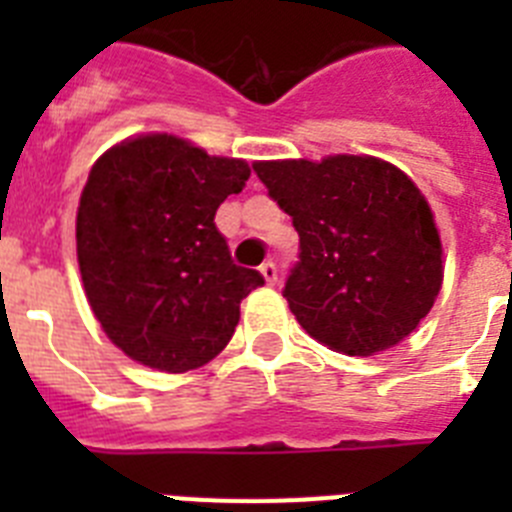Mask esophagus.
I'll return each instance as SVG.
<instances>
[{"label":"esophagus","instance_id":"1","mask_svg":"<svg viewBox=\"0 0 512 512\" xmlns=\"http://www.w3.org/2000/svg\"><path fill=\"white\" fill-rule=\"evenodd\" d=\"M259 271H261V274H264L266 284H277L279 269H277V264H274V261H264V264L259 266Z\"/></svg>","mask_w":512,"mask_h":512}]
</instances>
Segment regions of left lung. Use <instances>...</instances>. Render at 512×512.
<instances>
[{"label":"left lung","instance_id":"8db88e82","mask_svg":"<svg viewBox=\"0 0 512 512\" xmlns=\"http://www.w3.org/2000/svg\"><path fill=\"white\" fill-rule=\"evenodd\" d=\"M292 217L300 261L282 295L323 346L372 356L408 338L443 282L433 212L408 174L372 156L256 161Z\"/></svg>","mask_w":512,"mask_h":512}]
</instances>
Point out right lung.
Returning <instances> with one entry per match:
<instances>
[{"mask_svg": "<svg viewBox=\"0 0 512 512\" xmlns=\"http://www.w3.org/2000/svg\"><path fill=\"white\" fill-rule=\"evenodd\" d=\"M248 176L241 158L166 133L97 158L76 212V256L94 318L122 354L182 374L228 346L241 300L264 277L233 264L215 212Z\"/></svg>", "mask_w": 512, "mask_h": 512, "instance_id": "obj_1", "label": "right lung"}]
</instances>
